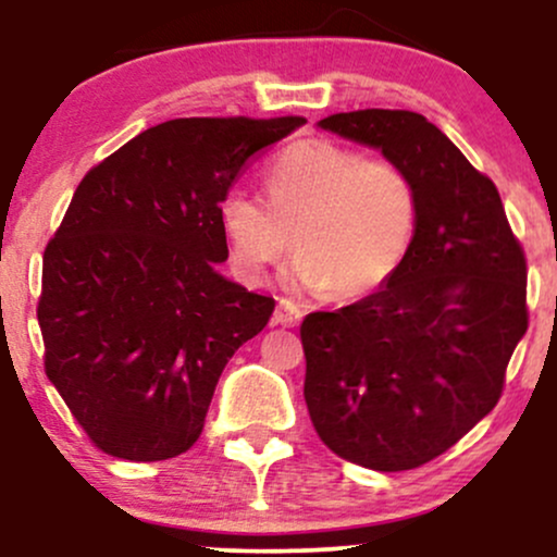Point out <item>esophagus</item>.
Listing matches in <instances>:
<instances>
[{"label": "esophagus", "instance_id": "esophagus-1", "mask_svg": "<svg viewBox=\"0 0 557 557\" xmlns=\"http://www.w3.org/2000/svg\"><path fill=\"white\" fill-rule=\"evenodd\" d=\"M300 319H304V309H300L298 304H293V300H287V298L277 300V309H274V317H272L274 324H283V327H296Z\"/></svg>", "mask_w": 557, "mask_h": 557}]
</instances>
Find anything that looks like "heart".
Segmentation results:
<instances>
[{"label":"heart","instance_id":"1","mask_svg":"<svg viewBox=\"0 0 557 557\" xmlns=\"http://www.w3.org/2000/svg\"><path fill=\"white\" fill-rule=\"evenodd\" d=\"M270 201L230 190L220 227L243 283H259L296 246L287 283L350 300L400 270L419 227V194L393 159H367L327 138L287 146L267 168ZM294 238L290 239L289 235Z\"/></svg>","mask_w":557,"mask_h":557}]
</instances>
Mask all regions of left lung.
Masks as SVG:
<instances>
[{
  "mask_svg": "<svg viewBox=\"0 0 557 557\" xmlns=\"http://www.w3.org/2000/svg\"><path fill=\"white\" fill-rule=\"evenodd\" d=\"M319 127L398 162L417 185L419 227L380 290L304 319L306 406L345 461L417 469L497 406L529 327L527 259L495 183L424 114L341 112Z\"/></svg>",
  "mask_w": 557,
  "mask_h": 557,
  "instance_id": "obj_1",
  "label": "left lung"
}]
</instances>
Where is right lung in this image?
Listing matches in <instances>:
<instances>
[{
	"mask_svg": "<svg viewBox=\"0 0 557 557\" xmlns=\"http://www.w3.org/2000/svg\"><path fill=\"white\" fill-rule=\"evenodd\" d=\"M304 117H181L83 177L44 251L49 382L99 450L168 461L196 443L222 369L274 300L220 274V203Z\"/></svg>",
	"mask_w": 557,
	"mask_h": 557,
	"instance_id": "right-lung-1",
	"label": "right lung"
}]
</instances>
